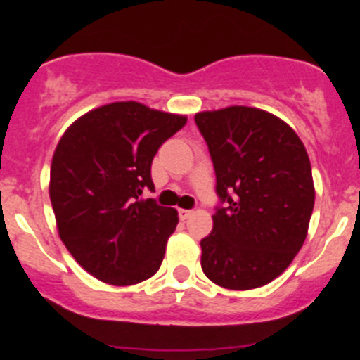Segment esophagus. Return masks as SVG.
<instances>
[{"mask_svg":"<svg viewBox=\"0 0 360 360\" xmlns=\"http://www.w3.org/2000/svg\"><path fill=\"white\" fill-rule=\"evenodd\" d=\"M193 216V210H186V209H179V217L183 221H186L188 217Z\"/></svg>","mask_w":360,"mask_h":360,"instance_id":"esophagus-1","label":"esophagus"}]
</instances>
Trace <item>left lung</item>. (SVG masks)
I'll list each match as a JSON object with an SVG mask.
<instances>
[{
  "instance_id": "obj_1",
  "label": "left lung",
  "mask_w": 360,
  "mask_h": 360,
  "mask_svg": "<svg viewBox=\"0 0 360 360\" xmlns=\"http://www.w3.org/2000/svg\"><path fill=\"white\" fill-rule=\"evenodd\" d=\"M195 122L224 203L200 242L203 274L235 291L266 285L307 238L315 203L307 150L284 120L257 108L202 111Z\"/></svg>"
}]
</instances>
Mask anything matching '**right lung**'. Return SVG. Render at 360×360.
<instances>
[{
	"label": "right lung",
	"instance_id": "right-lung-1",
	"mask_svg": "<svg viewBox=\"0 0 360 360\" xmlns=\"http://www.w3.org/2000/svg\"><path fill=\"white\" fill-rule=\"evenodd\" d=\"M184 115L125 101L79 116L68 127L50 167V202L71 256L111 285L153 277L179 217L141 198L153 191L151 162L186 123Z\"/></svg>",
	"mask_w": 360,
	"mask_h": 360
}]
</instances>
